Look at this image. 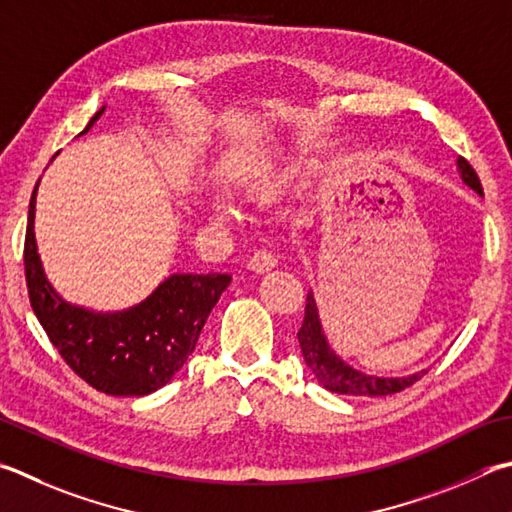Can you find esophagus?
Wrapping results in <instances>:
<instances>
[{"mask_svg": "<svg viewBox=\"0 0 512 512\" xmlns=\"http://www.w3.org/2000/svg\"><path fill=\"white\" fill-rule=\"evenodd\" d=\"M275 266H277L275 255L266 253V250H259V253L250 257V262H248V268L255 273H268V271H273Z\"/></svg>", "mask_w": 512, "mask_h": 512, "instance_id": "1", "label": "esophagus"}]
</instances>
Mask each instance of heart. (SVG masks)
Instances as JSON below:
<instances>
[{
    "label": "heart",
    "instance_id": "heart-1",
    "mask_svg": "<svg viewBox=\"0 0 512 512\" xmlns=\"http://www.w3.org/2000/svg\"><path fill=\"white\" fill-rule=\"evenodd\" d=\"M318 174V163L311 159H288L268 167L259 176L250 181V197L259 203H271L286 197L291 192H300L309 185ZM215 217L221 221H239L241 210L235 199L228 194H219L215 199Z\"/></svg>",
    "mask_w": 512,
    "mask_h": 512
}]
</instances>
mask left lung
I'll return each mask as SVG.
<instances>
[{"label": "left lung", "instance_id": "obj_1", "mask_svg": "<svg viewBox=\"0 0 512 512\" xmlns=\"http://www.w3.org/2000/svg\"><path fill=\"white\" fill-rule=\"evenodd\" d=\"M457 172L461 181L468 185L470 190H475L479 197H483V188L477 172L472 170V165L459 156L457 159ZM297 342H300L302 356L306 367L311 369L315 380L329 389L333 394H347V396H387L396 394L401 389L414 385L427 369L414 371L410 376H374L367 371H360L347 360H342L333 347L329 345L327 333L322 329L318 302H315L313 291L306 295V309H304V322L300 331H297Z\"/></svg>", "mask_w": 512, "mask_h": 512}]
</instances>
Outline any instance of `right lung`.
<instances>
[{"instance_id":"1","label":"right lung","mask_w":512,"mask_h":512,"mask_svg":"<svg viewBox=\"0 0 512 512\" xmlns=\"http://www.w3.org/2000/svg\"><path fill=\"white\" fill-rule=\"evenodd\" d=\"M102 111L105 107L96 111L82 134L94 127ZM37 185L29 203L24 268L31 306L46 336L67 365L98 392L109 396L156 392L192 356L203 324L232 277L228 273H172L143 302L123 311L105 313L71 304L55 291L37 253Z\"/></svg>"}]
</instances>
